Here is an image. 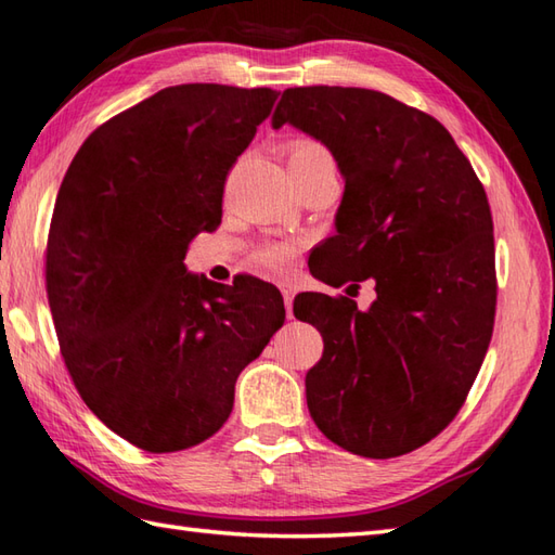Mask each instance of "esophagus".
Instances as JSON below:
<instances>
[{
  "instance_id": "obj_1",
  "label": "esophagus",
  "mask_w": 555,
  "mask_h": 555,
  "mask_svg": "<svg viewBox=\"0 0 555 555\" xmlns=\"http://www.w3.org/2000/svg\"><path fill=\"white\" fill-rule=\"evenodd\" d=\"M279 291H281V296H284V302H286V314H288V318H293V298H296V286H293L291 281H281Z\"/></svg>"
}]
</instances>
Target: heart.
Masks as SVG:
<instances>
[{"instance_id":"1","label":"heart","mask_w":555,"mask_h":555,"mask_svg":"<svg viewBox=\"0 0 555 555\" xmlns=\"http://www.w3.org/2000/svg\"><path fill=\"white\" fill-rule=\"evenodd\" d=\"M288 166H298V163H312V160H332V154L327 146H322L320 141L314 139H296L291 141L286 151ZM293 255H296V245L293 243H267L255 253V264L264 271H281L284 269Z\"/></svg>"}]
</instances>
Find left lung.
Segmentation results:
<instances>
[{"instance_id":"1","label":"left lung","mask_w":555,"mask_h":555,"mask_svg":"<svg viewBox=\"0 0 555 555\" xmlns=\"http://www.w3.org/2000/svg\"><path fill=\"white\" fill-rule=\"evenodd\" d=\"M271 125L320 139L346 180L318 279L344 286L373 276L377 293L365 312L324 293L293 302L324 339L306 375L310 416L344 450L399 457L450 426L491 344L486 190L436 117L387 93L298 86L281 93Z\"/></svg>"}]
</instances>
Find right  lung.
<instances>
[{"mask_svg":"<svg viewBox=\"0 0 555 555\" xmlns=\"http://www.w3.org/2000/svg\"><path fill=\"white\" fill-rule=\"evenodd\" d=\"M276 95L170 86L91 132L62 180L46 286L64 365L86 406L146 452L211 438L237 375L284 324L267 281L223 286L182 264L221 223L228 170Z\"/></svg>","mask_w":555,"mask_h":555,"instance_id":"1","label":"right lung"}]
</instances>
